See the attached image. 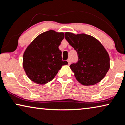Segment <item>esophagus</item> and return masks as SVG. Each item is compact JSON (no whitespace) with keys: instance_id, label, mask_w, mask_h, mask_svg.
<instances>
[{"instance_id":"1","label":"esophagus","mask_w":125,"mask_h":125,"mask_svg":"<svg viewBox=\"0 0 125 125\" xmlns=\"http://www.w3.org/2000/svg\"><path fill=\"white\" fill-rule=\"evenodd\" d=\"M67 61H68V65H70V64H71V60L70 59V58H68V60H67Z\"/></svg>"}]
</instances>
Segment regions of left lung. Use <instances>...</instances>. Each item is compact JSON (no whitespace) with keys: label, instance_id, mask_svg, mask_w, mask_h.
I'll list each match as a JSON object with an SVG mask.
<instances>
[{"label":"left lung","instance_id":"1","mask_svg":"<svg viewBox=\"0 0 125 125\" xmlns=\"http://www.w3.org/2000/svg\"><path fill=\"white\" fill-rule=\"evenodd\" d=\"M65 39L78 55V61L70 67L77 80L85 86L100 82L110 68L109 54L95 37L85 34H75L67 32Z\"/></svg>","mask_w":125,"mask_h":125}]
</instances>
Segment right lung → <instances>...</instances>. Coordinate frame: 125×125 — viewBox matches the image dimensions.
Segmentation results:
<instances>
[{"label": "right lung", "instance_id": "add662e5", "mask_svg": "<svg viewBox=\"0 0 125 125\" xmlns=\"http://www.w3.org/2000/svg\"><path fill=\"white\" fill-rule=\"evenodd\" d=\"M64 38V33L50 30L36 37L28 45L23 57V66L27 77L34 83L44 85L53 80L62 65L58 47Z\"/></svg>", "mask_w": 125, "mask_h": 125}]
</instances>
